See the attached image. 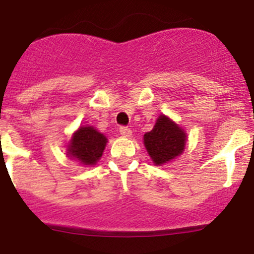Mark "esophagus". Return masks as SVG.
<instances>
[{
	"mask_svg": "<svg viewBox=\"0 0 254 254\" xmlns=\"http://www.w3.org/2000/svg\"><path fill=\"white\" fill-rule=\"evenodd\" d=\"M120 133L122 134L123 137H126V138H129L132 136V131L129 128H127V127H121Z\"/></svg>",
	"mask_w": 254,
	"mask_h": 254,
	"instance_id": "34e87169",
	"label": "esophagus"
}]
</instances>
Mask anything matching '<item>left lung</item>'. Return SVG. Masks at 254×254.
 <instances>
[{
  "instance_id": "obj_1",
  "label": "left lung",
  "mask_w": 254,
  "mask_h": 254,
  "mask_svg": "<svg viewBox=\"0 0 254 254\" xmlns=\"http://www.w3.org/2000/svg\"><path fill=\"white\" fill-rule=\"evenodd\" d=\"M187 133L165 114H160L154 128L143 134V145L155 165H164L183 154Z\"/></svg>"
}]
</instances>
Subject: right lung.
Masks as SVG:
<instances>
[{"label":"right lung","instance_id":"add662e5","mask_svg":"<svg viewBox=\"0 0 254 254\" xmlns=\"http://www.w3.org/2000/svg\"><path fill=\"white\" fill-rule=\"evenodd\" d=\"M108 138L93 126H80L67 143L66 155L82 167H93L102 158Z\"/></svg>","mask_w":254,"mask_h":254}]
</instances>
